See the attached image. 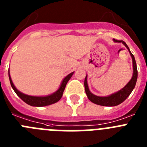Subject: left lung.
<instances>
[{
	"label": "left lung",
	"instance_id": "left-lung-1",
	"mask_svg": "<svg viewBox=\"0 0 147 147\" xmlns=\"http://www.w3.org/2000/svg\"><path fill=\"white\" fill-rule=\"evenodd\" d=\"M115 42H122L125 45L127 49L129 50V52L130 54L131 57L132 59V64H133V75L130 81L127 83V85L124 87V88H122L121 90L118 91L117 93H113V94L110 95L109 96L105 97H101L95 96L93 93H90L89 90V88L88 86V83H87V76L85 79V93L87 94L88 99L92 102L93 103L96 104L98 105H102V106H108V107H113V106H116V105H120L121 103L124 102V100L129 96L130 93H132V90L134 89L135 86H136V82H137L138 78V70H137V65H136V62L135 59L134 55L131 53L130 50H129V47L127 46L126 42L123 40H119L113 39Z\"/></svg>",
	"mask_w": 147,
	"mask_h": 147
}]
</instances>
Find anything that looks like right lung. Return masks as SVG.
Returning <instances> with one entry per match:
<instances>
[{
  "mask_svg": "<svg viewBox=\"0 0 147 147\" xmlns=\"http://www.w3.org/2000/svg\"><path fill=\"white\" fill-rule=\"evenodd\" d=\"M73 74H74V72L71 73L70 74L67 75L63 80L57 91H56L53 94L50 95V96H32L23 94L21 92L17 90V88H15L12 81H11L9 74V81L11 88H13V90H15L16 94L23 100V102H26L28 105H31V106H34V107H44V106L52 105V104L56 103L58 101H59V99L62 98V94H63V92H64V90L65 88L67 82L69 81V80L71 79Z\"/></svg>",
  "mask_w": 147,
  "mask_h": 147,
  "instance_id": "add662e5",
  "label": "right lung"
}]
</instances>
